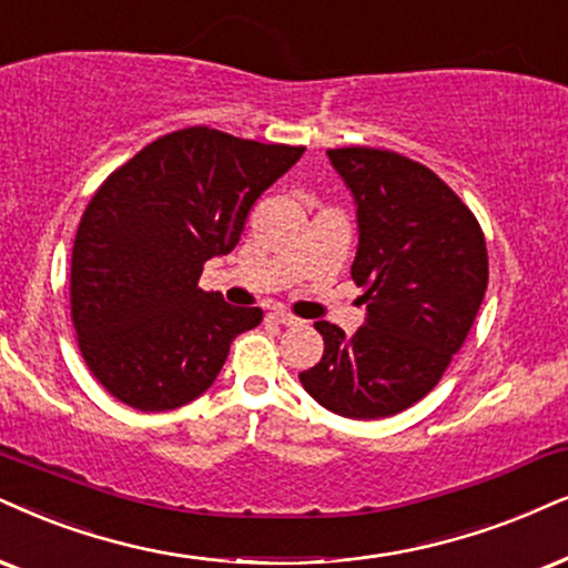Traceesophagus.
Returning <instances> with one entry per match:
<instances>
[{"mask_svg":"<svg viewBox=\"0 0 568 568\" xmlns=\"http://www.w3.org/2000/svg\"><path fill=\"white\" fill-rule=\"evenodd\" d=\"M267 322H272V325H296V317H293V314H285V312H270L267 314Z\"/></svg>","mask_w":568,"mask_h":568,"instance_id":"34e87169","label":"esophagus"}]
</instances>
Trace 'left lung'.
I'll use <instances>...</instances> for the list:
<instances>
[{
  "instance_id": "obj_1",
  "label": "left lung",
  "mask_w": 568,
  "mask_h": 568,
  "mask_svg": "<svg viewBox=\"0 0 568 568\" xmlns=\"http://www.w3.org/2000/svg\"><path fill=\"white\" fill-rule=\"evenodd\" d=\"M356 201L351 277L367 320L354 335L314 322L325 354L298 375L317 404L348 419L414 406L464 346L487 288L483 227L425 164L387 149H329Z\"/></svg>"
}]
</instances>
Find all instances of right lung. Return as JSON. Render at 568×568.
<instances>
[{
    "instance_id": "1",
    "label": "right lung",
    "mask_w": 568,
    "mask_h": 568,
    "mask_svg": "<svg viewBox=\"0 0 568 568\" xmlns=\"http://www.w3.org/2000/svg\"><path fill=\"white\" fill-rule=\"evenodd\" d=\"M304 146L193 125L143 146L85 206L70 264L78 348L110 396L139 412L191 404L217 379L260 306L199 288L241 241L254 201Z\"/></svg>"
}]
</instances>
